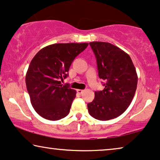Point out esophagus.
Here are the masks:
<instances>
[{
	"label": "esophagus",
	"instance_id": "obj_1",
	"mask_svg": "<svg viewBox=\"0 0 160 160\" xmlns=\"http://www.w3.org/2000/svg\"><path fill=\"white\" fill-rule=\"evenodd\" d=\"M84 89H77V92L79 94V95H81V94H82L83 92H84Z\"/></svg>",
	"mask_w": 160,
	"mask_h": 160
}]
</instances>
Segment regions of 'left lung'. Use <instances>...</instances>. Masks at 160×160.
I'll return each mask as SVG.
<instances>
[{
	"label": "left lung",
	"instance_id": "8db88e82",
	"mask_svg": "<svg viewBox=\"0 0 160 160\" xmlns=\"http://www.w3.org/2000/svg\"><path fill=\"white\" fill-rule=\"evenodd\" d=\"M97 60L98 75L106 82L102 91L95 92L87 104L89 113L101 121L114 119L130 106L137 89L138 76L128 54L107 42H90Z\"/></svg>",
	"mask_w": 160,
	"mask_h": 160
}]
</instances>
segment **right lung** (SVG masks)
<instances>
[{"label": "right lung", "mask_w": 160, "mask_h": 160, "mask_svg": "<svg viewBox=\"0 0 160 160\" xmlns=\"http://www.w3.org/2000/svg\"><path fill=\"white\" fill-rule=\"evenodd\" d=\"M87 46V43H54L41 49L32 58L25 83L32 106L41 117L56 121L69 113L76 92L61 81Z\"/></svg>", "instance_id": "add662e5"}]
</instances>
